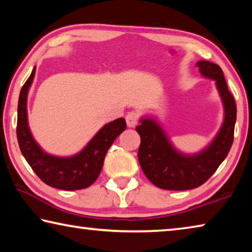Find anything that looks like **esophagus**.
I'll return each mask as SVG.
<instances>
[{"label":"esophagus","mask_w":252,"mask_h":252,"mask_svg":"<svg viewBox=\"0 0 252 252\" xmlns=\"http://www.w3.org/2000/svg\"><path fill=\"white\" fill-rule=\"evenodd\" d=\"M126 121L127 126L134 127L136 125H138V113L134 112V111H131V112L126 114Z\"/></svg>","instance_id":"esophagus-1"}]
</instances>
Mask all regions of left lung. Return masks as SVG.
I'll list each match as a JSON object with an SVG mask.
<instances>
[{"mask_svg": "<svg viewBox=\"0 0 252 252\" xmlns=\"http://www.w3.org/2000/svg\"><path fill=\"white\" fill-rule=\"evenodd\" d=\"M203 78L215 81L223 105V121L211 142L195 153H185L173 146L161 123L153 117L140 118L135 127L141 138L138 158L144 174L153 185L165 190H189L203 185L222 163L233 142L237 108L218 64L198 61Z\"/></svg>", "mask_w": 252, "mask_h": 252, "instance_id": "obj_1", "label": "left lung"}]
</instances>
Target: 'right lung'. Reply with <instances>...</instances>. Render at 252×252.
<instances>
[{"label":"right lung","mask_w":252,"mask_h":252,"mask_svg":"<svg viewBox=\"0 0 252 252\" xmlns=\"http://www.w3.org/2000/svg\"><path fill=\"white\" fill-rule=\"evenodd\" d=\"M34 75L35 67L21 89L19 97L16 135L21 152L36 176L50 187L67 191L90 187L99 177L106 152L114 140L126 130V120L120 118L106 123L82 150L73 156L51 155L35 141L29 126L28 95Z\"/></svg>","instance_id":"add662e5"}]
</instances>
